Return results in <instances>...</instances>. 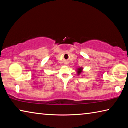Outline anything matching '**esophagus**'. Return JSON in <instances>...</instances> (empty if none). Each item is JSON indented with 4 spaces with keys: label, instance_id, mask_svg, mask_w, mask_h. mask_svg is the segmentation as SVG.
Masks as SVG:
<instances>
[{
    "label": "esophagus",
    "instance_id": "34e87169",
    "mask_svg": "<svg viewBox=\"0 0 128 128\" xmlns=\"http://www.w3.org/2000/svg\"><path fill=\"white\" fill-rule=\"evenodd\" d=\"M66 66H67V65H68V62H66Z\"/></svg>",
    "mask_w": 128,
    "mask_h": 128
}]
</instances>
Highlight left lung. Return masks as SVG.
Returning <instances> with one entry per match:
<instances>
[{
  "instance_id": "1",
  "label": "left lung",
  "mask_w": 128,
  "mask_h": 128,
  "mask_svg": "<svg viewBox=\"0 0 128 128\" xmlns=\"http://www.w3.org/2000/svg\"><path fill=\"white\" fill-rule=\"evenodd\" d=\"M76 70L77 72V74L79 76L83 72V68L82 67H79V68H77Z\"/></svg>"
}]
</instances>
